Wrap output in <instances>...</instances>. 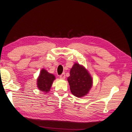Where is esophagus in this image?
Returning <instances> with one entry per match:
<instances>
[{
  "instance_id": "esophagus-1",
  "label": "esophagus",
  "mask_w": 132,
  "mask_h": 132,
  "mask_svg": "<svg viewBox=\"0 0 132 132\" xmlns=\"http://www.w3.org/2000/svg\"><path fill=\"white\" fill-rule=\"evenodd\" d=\"M59 78L61 79H64L65 78V74L64 73H62L61 75L59 76Z\"/></svg>"
}]
</instances>
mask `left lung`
<instances>
[{"mask_svg": "<svg viewBox=\"0 0 132 132\" xmlns=\"http://www.w3.org/2000/svg\"><path fill=\"white\" fill-rule=\"evenodd\" d=\"M70 74L68 81L72 94L77 97H82L88 93L92 86V78L84 67L75 63Z\"/></svg>", "mask_w": 132, "mask_h": 132, "instance_id": "8db88e82", "label": "left lung"}]
</instances>
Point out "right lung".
I'll return each instance as SVG.
<instances>
[{"label":"right lung","mask_w":132,"mask_h":132,"mask_svg":"<svg viewBox=\"0 0 132 132\" xmlns=\"http://www.w3.org/2000/svg\"><path fill=\"white\" fill-rule=\"evenodd\" d=\"M55 78L53 74L48 73L45 69H42L38 78V87L41 91L47 93V92L50 91V87Z\"/></svg>","instance_id":"right-lung-1"}]
</instances>
